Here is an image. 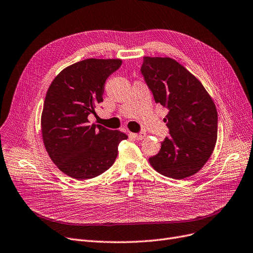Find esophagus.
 <instances>
[{
  "label": "esophagus",
  "instance_id": "34e87169",
  "mask_svg": "<svg viewBox=\"0 0 253 253\" xmlns=\"http://www.w3.org/2000/svg\"><path fill=\"white\" fill-rule=\"evenodd\" d=\"M131 135H132L135 139H143L146 134H145L144 132H138V133H131Z\"/></svg>",
  "mask_w": 253,
  "mask_h": 253
}]
</instances>
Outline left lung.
Returning <instances> with one entry per match:
<instances>
[{"instance_id": "left-lung-1", "label": "left lung", "mask_w": 253, "mask_h": 253, "mask_svg": "<svg viewBox=\"0 0 253 253\" xmlns=\"http://www.w3.org/2000/svg\"><path fill=\"white\" fill-rule=\"evenodd\" d=\"M141 73L156 103L168 109L166 136L149 158L167 177L183 179L197 173L211 157L218 134V112L201 82L172 58L144 57Z\"/></svg>"}]
</instances>
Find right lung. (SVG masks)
Wrapping results in <instances>:
<instances>
[{"label": "right lung", "instance_id": "1", "mask_svg": "<svg viewBox=\"0 0 253 253\" xmlns=\"http://www.w3.org/2000/svg\"><path fill=\"white\" fill-rule=\"evenodd\" d=\"M120 59H85L62 70L46 91L42 114L45 150L64 174L90 179L114 165L118 145L128 136L118 130L89 124L87 117L103 102L106 79Z\"/></svg>", "mask_w": 253, "mask_h": 253}]
</instances>
